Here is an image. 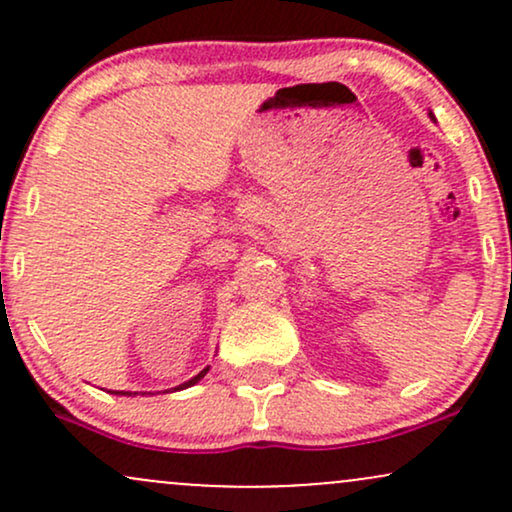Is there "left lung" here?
<instances>
[{
    "mask_svg": "<svg viewBox=\"0 0 512 512\" xmlns=\"http://www.w3.org/2000/svg\"><path fill=\"white\" fill-rule=\"evenodd\" d=\"M428 115H431V120H436V117H433V113H428Z\"/></svg>",
    "mask_w": 512,
    "mask_h": 512,
    "instance_id": "1",
    "label": "left lung"
}]
</instances>
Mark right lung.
I'll list each match as a JSON object with an SVG mask.
<instances>
[{
    "label": "right lung",
    "instance_id": "add662e5",
    "mask_svg": "<svg viewBox=\"0 0 512 512\" xmlns=\"http://www.w3.org/2000/svg\"><path fill=\"white\" fill-rule=\"evenodd\" d=\"M207 370H209V366L204 368V370H199V373L195 375V378H190L187 380V383H182V385H178V387H173V390H185V387H192V385H197L199 380L204 378V375H207ZM168 392V390H166ZM113 395H125V397H134L137 395V392H113ZM144 395H151V392H144Z\"/></svg>",
    "mask_w": 512,
    "mask_h": 512
}]
</instances>
